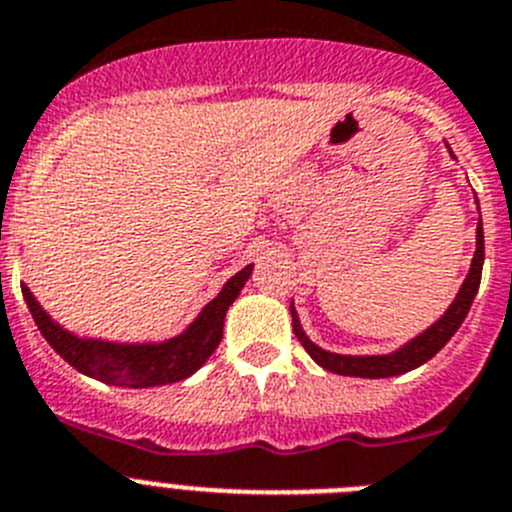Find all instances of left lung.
<instances>
[{"instance_id":"obj_1","label":"left lung","mask_w":512,"mask_h":512,"mask_svg":"<svg viewBox=\"0 0 512 512\" xmlns=\"http://www.w3.org/2000/svg\"><path fill=\"white\" fill-rule=\"evenodd\" d=\"M482 262H485V232H482V219L477 224V250H474L472 257V267H469L467 280L459 288L457 298L449 306V311L436 321L434 326H428L423 334H418L416 339L400 347L398 352L393 354H377V357H352V354H334L326 352V349L316 347V344L303 334L301 324H298L296 308L290 306V313H293V331H296L298 342L303 344L308 354L313 357L316 365H321L324 370L336 372V375H347V377H395L403 375V372L416 370L418 365L428 362V359L434 357L446 342H449L451 336L457 334V329L462 326V321L467 319L469 306H472L474 296H477V290H480V280H482Z\"/></svg>"}]
</instances>
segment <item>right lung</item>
<instances>
[{
    "label": "right lung",
    "mask_w": 512,
    "mask_h": 512,
    "mask_svg": "<svg viewBox=\"0 0 512 512\" xmlns=\"http://www.w3.org/2000/svg\"><path fill=\"white\" fill-rule=\"evenodd\" d=\"M250 275L252 265L239 270L234 278L227 280L222 293L211 303H206L199 319L193 321L181 336L163 344H112L78 339L50 319L25 283H22V296H25L27 308H30L40 334L45 336V342L78 372L107 382V385H119V388H155V385L186 380L214 354V349L222 342L227 308L239 296V290Z\"/></svg>",
    "instance_id": "right-lung-1"
}]
</instances>
